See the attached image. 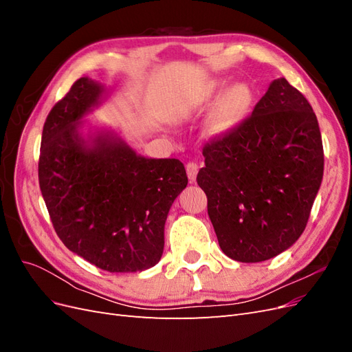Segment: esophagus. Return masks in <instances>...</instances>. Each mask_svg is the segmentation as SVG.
<instances>
[{
	"label": "esophagus",
	"instance_id": "1",
	"mask_svg": "<svg viewBox=\"0 0 352 352\" xmlns=\"http://www.w3.org/2000/svg\"><path fill=\"white\" fill-rule=\"evenodd\" d=\"M198 172H199V166H198V163L189 162V163L186 164V175H188V177H189L190 182H195V179H197Z\"/></svg>",
	"mask_w": 352,
	"mask_h": 352
}]
</instances>
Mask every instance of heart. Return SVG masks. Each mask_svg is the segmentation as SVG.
I'll return each mask as SVG.
<instances>
[{
  "mask_svg": "<svg viewBox=\"0 0 352 352\" xmlns=\"http://www.w3.org/2000/svg\"><path fill=\"white\" fill-rule=\"evenodd\" d=\"M214 88L216 87H211L208 92L201 95L199 98L190 102L188 107H185V110L180 111V117H186L207 109L211 104ZM250 102H251V91L247 85L243 83L233 85L232 88H229L225 94L221 95L214 110H212L208 120L210 131L219 133V132H225L230 129V127L241 119L242 114L247 111Z\"/></svg>",
  "mask_w": 352,
  "mask_h": 352,
  "instance_id": "heart-1",
  "label": "heart"
}]
</instances>
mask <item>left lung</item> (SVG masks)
Masks as SVG:
<instances>
[{
	"mask_svg": "<svg viewBox=\"0 0 352 352\" xmlns=\"http://www.w3.org/2000/svg\"><path fill=\"white\" fill-rule=\"evenodd\" d=\"M202 155L197 182L228 257L265 261L298 241L324 167L317 117L300 91L273 80L252 114L207 142Z\"/></svg>",
	"mask_w": 352,
	"mask_h": 352,
	"instance_id": "obj_1",
	"label": "left lung"
}]
</instances>
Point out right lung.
<instances>
[{
	"label": "right lung",
	"instance_id": "1",
	"mask_svg": "<svg viewBox=\"0 0 352 352\" xmlns=\"http://www.w3.org/2000/svg\"><path fill=\"white\" fill-rule=\"evenodd\" d=\"M89 78L72 85L42 131L39 188L58 238L110 273L142 272L163 255L164 225L188 185L176 158H145L114 133L85 140L80 119L101 101Z\"/></svg>",
	"mask_w": 352,
	"mask_h": 352
}]
</instances>
